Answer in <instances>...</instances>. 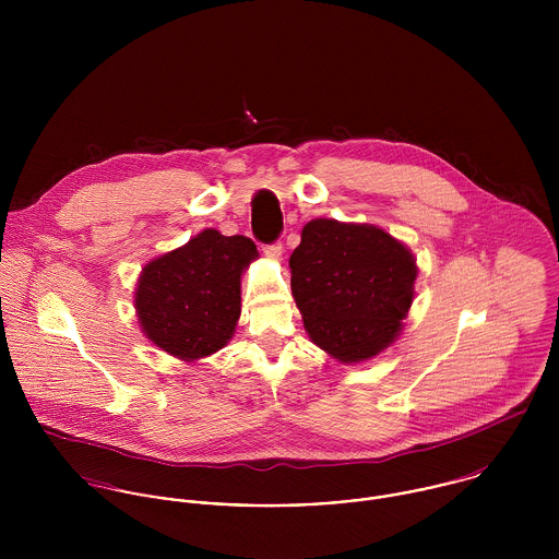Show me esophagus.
Returning <instances> with one entry per match:
<instances>
[{"instance_id": "1", "label": "esophagus", "mask_w": 559, "mask_h": 559, "mask_svg": "<svg viewBox=\"0 0 559 559\" xmlns=\"http://www.w3.org/2000/svg\"><path fill=\"white\" fill-rule=\"evenodd\" d=\"M262 251L269 255V258H275V260H282V253H284V245L280 240L275 242H269L262 247Z\"/></svg>"}]
</instances>
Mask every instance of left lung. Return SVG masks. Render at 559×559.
<instances>
[{
	"instance_id": "left-lung-1",
	"label": "left lung",
	"mask_w": 559,
	"mask_h": 559,
	"mask_svg": "<svg viewBox=\"0 0 559 559\" xmlns=\"http://www.w3.org/2000/svg\"><path fill=\"white\" fill-rule=\"evenodd\" d=\"M290 286L314 344L364 361L400 331L413 301L411 251L374 226L314 219L290 255Z\"/></svg>"
}]
</instances>
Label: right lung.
I'll return each mask as SVG.
<instances>
[{"instance_id":"obj_1","label":"right lung","mask_w":559,"mask_h":559,"mask_svg":"<svg viewBox=\"0 0 559 559\" xmlns=\"http://www.w3.org/2000/svg\"><path fill=\"white\" fill-rule=\"evenodd\" d=\"M255 255L253 240L209 228L146 264L135 308L148 340L180 359L226 346L240 314V273Z\"/></svg>"}]
</instances>
